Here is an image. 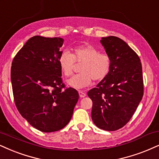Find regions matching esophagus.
Returning <instances> with one entry per match:
<instances>
[{
  "mask_svg": "<svg viewBox=\"0 0 159 159\" xmlns=\"http://www.w3.org/2000/svg\"><path fill=\"white\" fill-rule=\"evenodd\" d=\"M78 92H79V95H80V97H81V98L85 97V96H86V93H85V92H83V91H79Z\"/></svg>",
  "mask_w": 159,
  "mask_h": 159,
  "instance_id": "obj_1",
  "label": "esophagus"
}]
</instances>
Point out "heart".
Instances as JSON below:
<instances>
[{
  "label": "heart",
  "instance_id": "obj_1",
  "mask_svg": "<svg viewBox=\"0 0 159 159\" xmlns=\"http://www.w3.org/2000/svg\"><path fill=\"white\" fill-rule=\"evenodd\" d=\"M75 62L83 64L80 69L81 74L68 80V84L76 89L89 86L92 80L95 82L105 80L108 75L112 63L109 54L100 53L98 48L90 44L74 47L71 54L64 51L59 57V66L66 76L73 74Z\"/></svg>",
  "mask_w": 159,
  "mask_h": 159
}]
</instances>
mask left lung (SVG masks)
Instances as JSON below:
<instances>
[{"label":"left lung","instance_id":"obj_1","mask_svg":"<svg viewBox=\"0 0 159 159\" xmlns=\"http://www.w3.org/2000/svg\"><path fill=\"white\" fill-rule=\"evenodd\" d=\"M100 42L111 57V68L88 96L93 102L91 118L96 126L114 131L130 121L142 100V67L138 54L121 39L109 36Z\"/></svg>","mask_w":159,"mask_h":159}]
</instances>
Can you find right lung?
Instances as JSON below:
<instances>
[{
	"mask_svg": "<svg viewBox=\"0 0 159 159\" xmlns=\"http://www.w3.org/2000/svg\"><path fill=\"white\" fill-rule=\"evenodd\" d=\"M63 43L60 38L34 36L13 59L11 81L19 113L44 133L61 130L73 115L79 93L66 87L58 59Z\"/></svg>",
	"mask_w": 159,
	"mask_h": 159,
	"instance_id": "right-lung-1",
	"label": "right lung"
}]
</instances>
